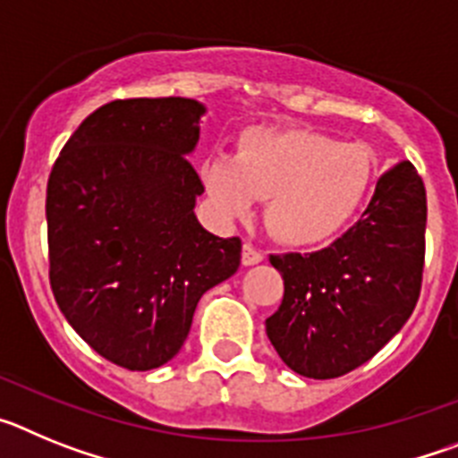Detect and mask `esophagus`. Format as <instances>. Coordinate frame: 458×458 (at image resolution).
I'll return each instance as SVG.
<instances>
[{
  "mask_svg": "<svg viewBox=\"0 0 458 458\" xmlns=\"http://www.w3.org/2000/svg\"><path fill=\"white\" fill-rule=\"evenodd\" d=\"M241 261H242V266H254V264H261V261H264V254L259 252L257 248H252V245H250V242H245V245H242Z\"/></svg>",
  "mask_w": 458,
  "mask_h": 458,
  "instance_id": "34e87169",
  "label": "esophagus"
}]
</instances>
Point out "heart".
<instances>
[{"label": "heart", "instance_id": "heart-1", "mask_svg": "<svg viewBox=\"0 0 458 458\" xmlns=\"http://www.w3.org/2000/svg\"><path fill=\"white\" fill-rule=\"evenodd\" d=\"M204 185L222 216L248 217L266 199V226L284 245H318L351 225L374 185L371 148L307 128H254L236 156H213Z\"/></svg>", "mask_w": 458, "mask_h": 458}]
</instances>
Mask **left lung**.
<instances>
[{"mask_svg":"<svg viewBox=\"0 0 458 458\" xmlns=\"http://www.w3.org/2000/svg\"><path fill=\"white\" fill-rule=\"evenodd\" d=\"M427 192L408 160L378 179L369 206L342 238L311 254H270L284 298L266 333L295 374L337 378L374 358L420 298Z\"/></svg>","mask_w":458,"mask_h":458,"instance_id":"obj_1","label":"left lung"}]
</instances>
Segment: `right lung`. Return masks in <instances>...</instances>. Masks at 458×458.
<instances>
[{
    "label": "right lung",
    "mask_w": 458,
    "mask_h": 458,
    "mask_svg": "<svg viewBox=\"0 0 458 458\" xmlns=\"http://www.w3.org/2000/svg\"><path fill=\"white\" fill-rule=\"evenodd\" d=\"M206 107L112 100L80 123L47 181L50 286L105 360L148 371L179 353L201 295L241 266V238L206 232L188 156Z\"/></svg>",
    "instance_id": "obj_1"
}]
</instances>
